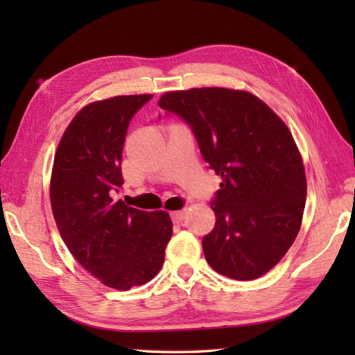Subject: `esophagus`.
<instances>
[{"label": "esophagus", "instance_id": "esophagus-1", "mask_svg": "<svg viewBox=\"0 0 355 355\" xmlns=\"http://www.w3.org/2000/svg\"><path fill=\"white\" fill-rule=\"evenodd\" d=\"M184 216H186V209H180V211H173L171 214V218H172V222H175V224H180V222L184 219Z\"/></svg>", "mask_w": 355, "mask_h": 355}]
</instances>
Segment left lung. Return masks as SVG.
Segmentation results:
<instances>
[{"mask_svg":"<svg viewBox=\"0 0 355 355\" xmlns=\"http://www.w3.org/2000/svg\"><path fill=\"white\" fill-rule=\"evenodd\" d=\"M158 103L188 125L222 178L211 200L216 224L202 239L208 264L235 280L266 274L296 239L307 197L286 125L255 95L224 87L167 92Z\"/></svg>","mask_w":355,"mask_h":355,"instance_id":"left-lung-1","label":"left lung"}]
</instances>
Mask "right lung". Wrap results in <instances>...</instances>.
Instances as JSON below:
<instances>
[{"instance_id": "right-lung-1", "label": "right lung", "mask_w": 355, "mask_h": 355, "mask_svg": "<svg viewBox=\"0 0 355 355\" xmlns=\"http://www.w3.org/2000/svg\"><path fill=\"white\" fill-rule=\"evenodd\" d=\"M152 98L122 95L83 107L53 164L50 199L65 245L101 284L122 291L159 272L172 236L166 211H142L117 199L130 120Z\"/></svg>"}]
</instances>
